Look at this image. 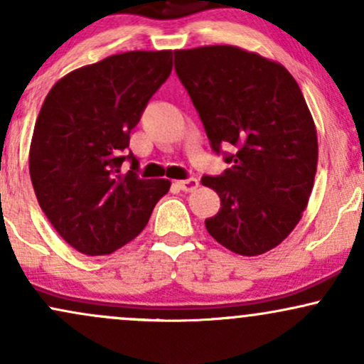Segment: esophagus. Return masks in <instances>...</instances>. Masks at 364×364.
<instances>
[{"mask_svg":"<svg viewBox=\"0 0 364 364\" xmlns=\"http://www.w3.org/2000/svg\"><path fill=\"white\" fill-rule=\"evenodd\" d=\"M176 185L179 190H183V191H193L198 188V179L188 178V179H183V181H178Z\"/></svg>","mask_w":364,"mask_h":364,"instance_id":"34e87169","label":"esophagus"}]
</instances>
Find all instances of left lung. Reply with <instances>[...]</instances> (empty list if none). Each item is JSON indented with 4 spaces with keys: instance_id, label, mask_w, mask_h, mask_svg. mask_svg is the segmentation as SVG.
<instances>
[{
    "instance_id": "obj_1",
    "label": "left lung",
    "mask_w": 364,
    "mask_h": 364,
    "mask_svg": "<svg viewBox=\"0 0 364 364\" xmlns=\"http://www.w3.org/2000/svg\"><path fill=\"white\" fill-rule=\"evenodd\" d=\"M174 58L212 150L231 164L202 178L220 198L208 235L245 257L269 252L299 223L315 181L318 140L301 90L282 65L235 46Z\"/></svg>"
}]
</instances>
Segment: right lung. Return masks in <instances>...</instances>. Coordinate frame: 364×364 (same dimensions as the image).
I'll return each instance as SVG.
<instances>
[{
	"mask_svg": "<svg viewBox=\"0 0 364 364\" xmlns=\"http://www.w3.org/2000/svg\"><path fill=\"white\" fill-rule=\"evenodd\" d=\"M173 70V51H129L54 83L31 144L32 186L58 235L80 253L107 255L136 237L168 179H141L129 133ZM124 160L132 162L120 173Z\"/></svg>",
	"mask_w": 364,
	"mask_h": 364,
	"instance_id": "right-lung-1",
	"label": "right lung"
}]
</instances>
